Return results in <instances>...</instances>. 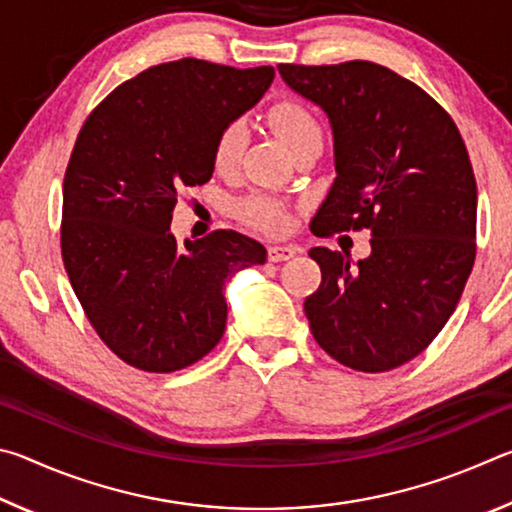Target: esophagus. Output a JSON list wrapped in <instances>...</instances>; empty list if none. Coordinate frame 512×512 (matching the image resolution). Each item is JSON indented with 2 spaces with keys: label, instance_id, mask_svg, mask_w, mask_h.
<instances>
[{
  "label": "esophagus",
  "instance_id": "esophagus-1",
  "mask_svg": "<svg viewBox=\"0 0 512 512\" xmlns=\"http://www.w3.org/2000/svg\"><path fill=\"white\" fill-rule=\"evenodd\" d=\"M296 255V248L291 246H268V262H287Z\"/></svg>",
  "mask_w": 512,
  "mask_h": 512
}]
</instances>
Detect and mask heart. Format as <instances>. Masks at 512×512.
Masks as SVG:
<instances>
[{"label": "heart", "instance_id": "1", "mask_svg": "<svg viewBox=\"0 0 512 512\" xmlns=\"http://www.w3.org/2000/svg\"><path fill=\"white\" fill-rule=\"evenodd\" d=\"M268 121L282 137L291 151H296L309 137L320 135V124L314 112L298 99H280L268 108ZM241 153V126L228 124L216 135L212 160L219 171H230L235 167ZM237 212L246 223L264 232H282L287 228L289 214L282 201L268 194H253L239 203Z\"/></svg>", "mask_w": 512, "mask_h": 512}]
</instances>
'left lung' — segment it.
<instances>
[{"instance_id": "left-lung-1", "label": "left lung", "mask_w": 512, "mask_h": 512, "mask_svg": "<svg viewBox=\"0 0 512 512\" xmlns=\"http://www.w3.org/2000/svg\"><path fill=\"white\" fill-rule=\"evenodd\" d=\"M282 79L327 112L336 180L309 228L370 230L357 266L311 248V334L329 357L386 372L427 348L461 300L476 257V180L454 119L420 85L384 65H280Z\"/></svg>"}]
</instances>
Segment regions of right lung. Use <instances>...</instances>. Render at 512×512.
I'll use <instances>...</instances> for the list:
<instances>
[{
	"instance_id": "add662e5",
	"label": "right lung",
	"mask_w": 512,
	"mask_h": 512,
	"mask_svg": "<svg viewBox=\"0 0 512 512\" xmlns=\"http://www.w3.org/2000/svg\"><path fill=\"white\" fill-rule=\"evenodd\" d=\"M271 65L183 58L117 85L88 119L63 183L60 253L94 332L144 372L203 359L225 329L223 287L266 248L237 230L180 246L171 214L212 178L216 135L262 99Z\"/></svg>"
}]
</instances>
